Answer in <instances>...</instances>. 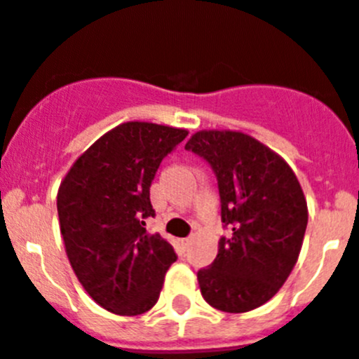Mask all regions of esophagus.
<instances>
[{"label": "esophagus", "instance_id": "obj_1", "mask_svg": "<svg viewBox=\"0 0 359 359\" xmlns=\"http://www.w3.org/2000/svg\"><path fill=\"white\" fill-rule=\"evenodd\" d=\"M190 243H192V239H182L180 241V246H182V250H187L190 246Z\"/></svg>", "mask_w": 359, "mask_h": 359}]
</instances>
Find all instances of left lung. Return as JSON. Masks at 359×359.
<instances>
[{"instance_id":"8db88e82","label":"left lung","mask_w":359,"mask_h":359,"mask_svg":"<svg viewBox=\"0 0 359 359\" xmlns=\"http://www.w3.org/2000/svg\"><path fill=\"white\" fill-rule=\"evenodd\" d=\"M217 177L221 221L208 268L198 271L203 298L224 313H246L273 297L294 268L307 226V203L290 165L237 131H199L185 145Z\"/></svg>"}]
</instances>
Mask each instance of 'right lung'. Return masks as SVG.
<instances>
[{
  "label": "right lung",
  "instance_id": "obj_1",
  "mask_svg": "<svg viewBox=\"0 0 359 359\" xmlns=\"http://www.w3.org/2000/svg\"><path fill=\"white\" fill-rule=\"evenodd\" d=\"M185 129L126 122L79 156L57 192L66 255L88 294L122 316L151 309L163 277L177 259L160 233H147L154 217L149 189L158 167Z\"/></svg>",
  "mask_w": 359,
  "mask_h": 359
}]
</instances>
